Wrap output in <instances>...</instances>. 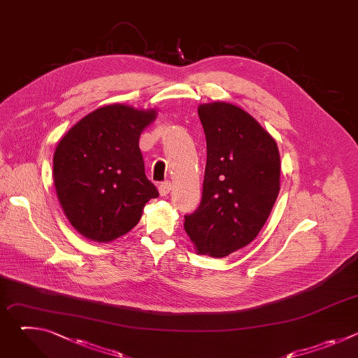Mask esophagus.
Segmentation results:
<instances>
[{"instance_id": "1", "label": "esophagus", "mask_w": 358, "mask_h": 358, "mask_svg": "<svg viewBox=\"0 0 358 358\" xmlns=\"http://www.w3.org/2000/svg\"><path fill=\"white\" fill-rule=\"evenodd\" d=\"M171 188H173L171 182H170V181H166V182H162V184L159 185V192H160L162 196H167V195L170 194Z\"/></svg>"}]
</instances>
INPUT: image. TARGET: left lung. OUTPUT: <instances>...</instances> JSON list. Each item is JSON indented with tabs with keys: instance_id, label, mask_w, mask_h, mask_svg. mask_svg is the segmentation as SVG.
<instances>
[{
	"instance_id": "1",
	"label": "left lung",
	"mask_w": 358,
	"mask_h": 358,
	"mask_svg": "<svg viewBox=\"0 0 358 358\" xmlns=\"http://www.w3.org/2000/svg\"><path fill=\"white\" fill-rule=\"evenodd\" d=\"M207 138L199 207L184 228L195 250L225 258L258 236L280 189L275 138L243 109L214 101L198 106Z\"/></svg>"
}]
</instances>
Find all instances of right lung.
Wrapping results in <instances>:
<instances>
[{
  "mask_svg": "<svg viewBox=\"0 0 358 358\" xmlns=\"http://www.w3.org/2000/svg\"><path fill=\"white\" fill-rule=\"evenodd\" d=\"M157 110L127 105L99 108L59 140L54 155V184L71 225L86 239L112 242L141 218L159 191L144 173L138 147L143 130Z\"/></svg>",
  "mask_w": 358,
  "mask_h": 358,
  "instance_id": "add662e5",
  "label": "right lung"
}]
</instances>
